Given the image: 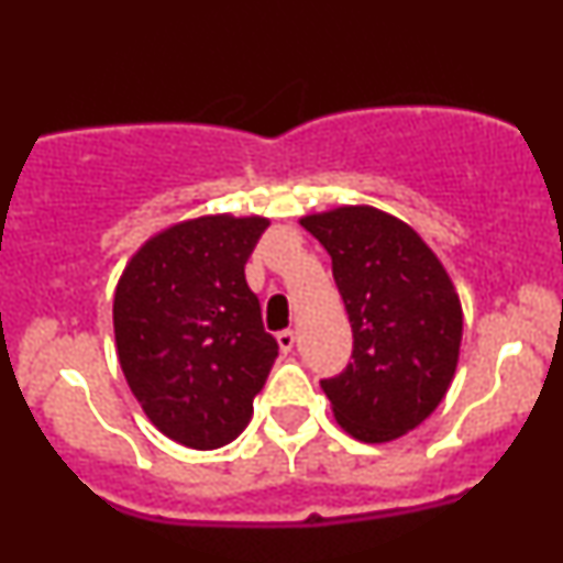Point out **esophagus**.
<instances>
[{
    "mask_svg": "<svg viewBox=\"0 0 563 563\" xmlns=\"http://www.w3.org/2000/svg\"><path fill=\"white\" fill-rule=\"evenodd\" d=\"M294 344H296V333L294 331H280L277 333V346H280V352H290V349H294Z\"/></svg>",
    "mask_w": 563,
    "mask_h": 563,
    "instance_id": "34e87169",
    "label": "esophagus"
}]
</instances>
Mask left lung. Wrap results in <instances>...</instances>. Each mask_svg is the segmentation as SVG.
I'll use <instances>...</instances> for the list:
<instances>
[{
	"mask_svg": "<svg viewBox=\"0 0 563 563\" xmlns=\"http://www.w3.org/2000/svg\"><path fill=\"white\" fill-rule=\"evenodd\" d=\"M325 245L352 322V363L320 380L333 416L360 442H391L421 426L455 376L463 309L448 269L410 224L339 206L301 217Z\"/></svg>",
	"mask_w": 563,
	"mask_h": 563,
	"instance_id": "left-lung-1",
	"label": "left lung"
}]
</instances>
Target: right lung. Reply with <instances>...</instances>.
Masks as SVG:
<instances>
[{"label": "right lung", "instance_id": "add662e5", "mask_svg": "<svg viewBox=\"0 0 563 563\" xmlns=\"http://www.w3.org/2000/svg\"><path fill=\"white\" fill-rule=\"evenodd\" d=\"M267 217L206 214L156 232L113 294L121 371L151 423L192 450H217L249 426L277 357L245 262Z\"/></svg>", "mask_w": 563, "mask_h": 563}]
</instances>
